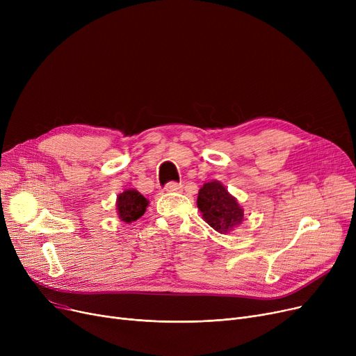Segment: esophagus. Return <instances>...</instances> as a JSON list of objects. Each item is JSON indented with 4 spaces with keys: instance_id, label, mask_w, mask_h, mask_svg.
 Masks as SVG:
<instances>
[{
    "instance_id": "34e87169",
    "label": "esophagus",
    "mask_w": 356,
    "mask_h": 356,
    "mask_svg": "<svg viewBox=\"0 0 356 356\" xmlns=\"http://www.w3.org/2000/svg\"><path fill=\"white\" fill-rule=\"evenodd\" d=\"M180 191H181V184H179L176 181H170L165 184V192H168V193H176Z\"/></svg>"
}]
</instances>
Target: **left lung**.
<instances>
[{"mask_svg": "<svg viewBox=\"0 0 356 356\" xmlns=\"http://www.w3.org/2000/svg\"><path fill=\"white\" fill-rule=\"evenodd\" d=\"M196 203L204 222L219 234H229L244 220V209L219 180L204 183Z\"/></svg>", "mask_w": 356, "mask_h": 356, "instance_id": "8db88e82", "label": "left lung"}]
</instances>
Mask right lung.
<instances>
[{
  "instance_id": "1",
  "label": "right lung",
  "mask_w": 356,
  "mask_h": 356,
  "mask_svg": "<svg viewBox=\"0 0 356 356\" xmlns=\"http://www.w3.org/2000/svg\"><path fill=\"white\" fill-rule=\"evenodd\" d=\"M148 203L149 202L138 191L125 189L117 196L115 211L122 222L133 223L145 213Z\"/></svg>"
}]
</instances>
